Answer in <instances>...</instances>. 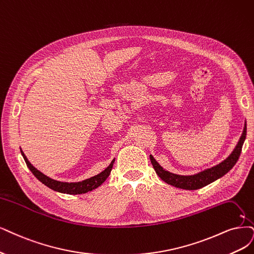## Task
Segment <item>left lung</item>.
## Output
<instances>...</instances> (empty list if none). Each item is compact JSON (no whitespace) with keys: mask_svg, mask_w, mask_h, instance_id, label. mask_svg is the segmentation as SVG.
Returning a JSON list of instances; mask_svg holds the SVG:
<instances>
[{"mask_svg":"<svg viewBox=\"0 0 254 254\" xmlns=\"http://www.w3.org/2000/svg\"><path fill=\"white\" fill-rule=\"evenodd\" d=\"M246 132H247V127H246V121L245 125H244L243 133L239 139V141L233 148L231 154L224 159L222 162L219 164L206 168L204 171H201L193 175H178L166 171L160 164L157 162L156 159L149 155V159H151V162L153 164L154 170L156 174L160 177V179L163 180L165 183L170 184L172 186L177 187V189H182L187 190H195L202 189V187L208 185L214 181H217L220 178H222L224 175H226L231 168L237 163L238 159L240 157L242 146L244 144V141L246 139Z\"/></svg>","mask_w":254,"mask_h":254,"instance_id":"8db88e82","label":"left lung"}]
</instances>
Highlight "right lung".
<instances>
[{
  "instance_id": "add662e5",
  "label": "right lung",
  "mask_w": 254,
  "mask_h": 254,
  "mask_svg": "<svg viewBox=\"0 0 254 254\" xmlns=\"http://www.w3.org/2000/svg\"><path fill=\"white\" fill-rule=\"evenodd\" d=\"M21 154L24 158V160L28 166V168L31 171V173L35 176L37 180H40L43 184H45L47 187L49 189L59 191L62 193H68V194H81V193H86L89 191H92L93 190L97 189L103 182L107 180V178L110 176L111 171L113 168V164L115 162V159H113L110 165L105 168V171H102L98 175L89 178V179L78 181V182H64V181H59V180H54L52 178L46 176L42 172H40L37 168H35L30 161L28 160L25 154L23 153L22 148H21Z\"/></svg>"
}]
</instances>
